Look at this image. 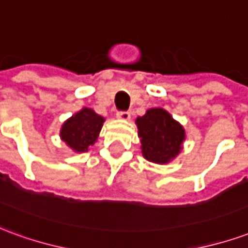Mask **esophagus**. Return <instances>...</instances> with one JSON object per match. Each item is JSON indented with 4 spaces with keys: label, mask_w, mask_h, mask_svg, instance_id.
Instances as JSON below:
<instances>
[{
    "label": "esophagus",
    "mask_w": 248,
    "mask_h": 248,
    "mask_svg": "<svg viewBox=\"0 0 248 248\" xmlns=\"http://www.w3.org/2000/svg\"><path fill=\"white\" fill-rule=\"evenodd\" d=\"M117 118L126 122V121H129L130 119V113H127V111H118V113H117Z\"/></svg>",
    "instance_id": "1"
}]
</instances>
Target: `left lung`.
<instances>
[{
    "mask_svg": "<svg viewBox=\"0 0 248 248\" xmlns=\"http://www.w3.org/2000/svg\"><path fill=\"white\" fill-rule=\"evenodd\" d=\"M140 138V150L146 161L166 165L175 159L183 149L186 131L171 114L162 108H149L135 119Z\"/></svg>",
    "mask_w": 248,
    "mask_h": 248,
    "instance_id": "left-lung-1",
    "label": "left lung"
}]
</instances>
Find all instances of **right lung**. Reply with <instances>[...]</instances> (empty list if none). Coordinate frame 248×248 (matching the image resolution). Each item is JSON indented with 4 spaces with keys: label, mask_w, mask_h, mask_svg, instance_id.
I'll use <instances>...</instances> for the list:
<instances>
[{
    "label": "right lung",
    "mask_w": 248,
    "mask_h": 248,
    "mask_svg": "<svg viewBox=\"0 0 248 248\" xmlns=\"http://www.w3.org/2000/svg\"><path fill=\"white\" fill-rule=\"evenodd\" d=\"M103 122L93 108H82L63 122L60 137L74 153H86L97 142Z\"/></svg>",
    "instance_id": "add662e5"
}]
</instances>
